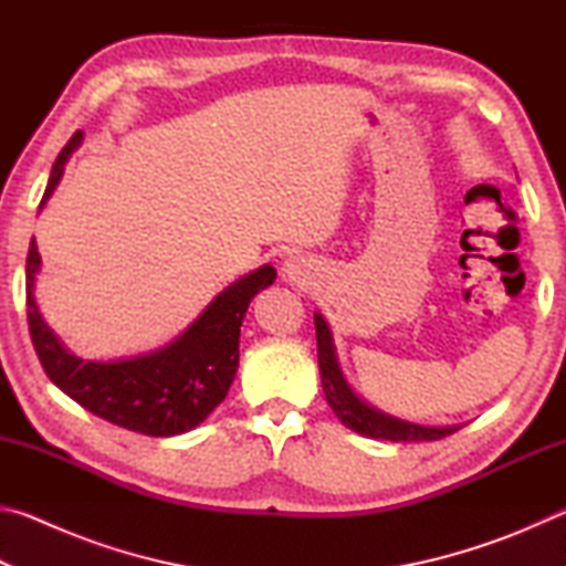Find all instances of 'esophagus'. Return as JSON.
Instances as JSON below:
<instances>
[{
    "mask_svg": "<svg viewBox=\"0 0 566 566\" xmlns=\"http://www.w3.org/2000/svg\"><path fill=\"white\" fill-rule=\"evenodd\" d=\"M306 274H310V270H306V264H304V260H300V256H290V260H286L282 266V276L286 282L304 284Z\"/></svg>",
    "mask_w": 566,
    "mask_h": 566,
    "instance_id": "obj_1",
    "label": "esophagus"
}]
</instances>
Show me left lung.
<instances>
[{"mask_svg":"<svg viewBox=\"0 0 566 566\" xmlns=\"http://www.w3.org/2000/svg\"><path fill=\"white\" fill-rule=\"evenodd\" d=\"M314 327H317V357L324 397H327L329 407L342 419L344 427L371 439H389V442H434V439L457 432L459 427H424L407 419H397L359 399L342 375L332 329L322 314H314Z\"/></svg>","mask_w":566,"mask_h":566,"instance_id":"obj_1","label":"left lung"}]
</instances>
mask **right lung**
Returning a JSON list of instances; mask_svg holds the SVG:
<instances>
[{
    "instance_id": "1",
    "label": "right lung",
    "mask_w": 566,
    "mask_h": 566,
    "mask_svg": "<svg viewBox=\"0 0 566 566\" xmlns=\"http://www.w3.org/2000/svg\"><path fill=\"white\" fill-rule=\"evenodd\" d=\"M82 145V132L66 142L46 181L40 209L64 175L66 159ZM42 266L36 242L27 254V319L42 367L76 405L112 424L147 437L189 432L222 405L239 367V327L249 302L276 280L264 264L219 292L207 310L175 342L142 357L117 361H84L46 327L34 300V280Z\"/></svg>"
}]
</instances>
